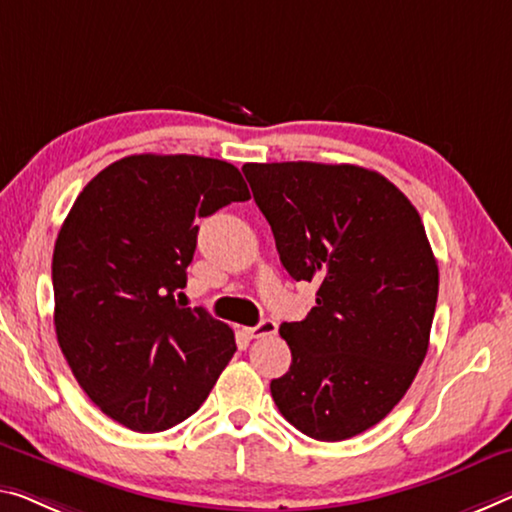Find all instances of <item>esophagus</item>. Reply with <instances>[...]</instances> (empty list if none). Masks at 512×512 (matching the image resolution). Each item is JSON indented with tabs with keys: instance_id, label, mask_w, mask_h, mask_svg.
<instances>
[{
	"instance_id": "34e87169",
	"label": "esophagus",
	"mask_w": 512,
	"mask_h": 512,
	"mask_svg": "<svg viewBox=\"0 0 512 512\" xmlns=\"http://www.w3.org/2000/svg\"><path fill=\"white\" fill-rule=\"evenodd\" d=\"M277 329H279V325L274 320H261L258 322L256 327H249V329H245V334L249 336V338H265V336H274L277 334Z\"/></svg>"
}]
</instances>
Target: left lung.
<instances>
[{
	"label": "left lung",
	"mask_w": 512,
	"mask_h": 512,
	"mask_svg": "<svg viewBox=\"0 0 512 512\" xmlns=\"http://www.w3.org/2000/svg\"><path fill=\"white\" fill-rule=\"evenodd\" d=\"M283 267L318 283L316 306L283 322L293 364L270 391L288 423L320 442L373 428L400 403L428 352L439 270L419 212L355 164L242 167Z\"/></svg>",
	"instance_id": "8db88e82"
}]
</instances>
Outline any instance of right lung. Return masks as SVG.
Here are the masks:
<instances>
[{
    "instance_id": "1",
    "label": "right lung",
    "mask_w": 512,
    "mask_h": 512,
    "mask_svg": "<svg viewBox=\"0 0 512 512\" xmlns=\"http://www.w3.org/2000/svg\"><path fill=\"white\" fill-rule=\"evenodd\" d=\"M233 164L130 155L77 196L52 256L54 327L70 371L109 419L162 432L192 416L235 352L233 329L185 309L201 217L247 201Z\"/></svg>"
}]
</instances>
